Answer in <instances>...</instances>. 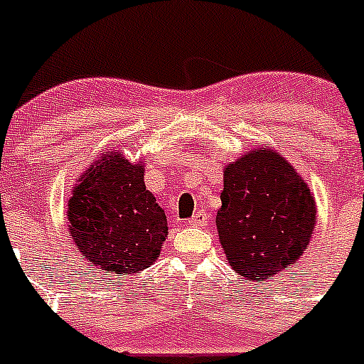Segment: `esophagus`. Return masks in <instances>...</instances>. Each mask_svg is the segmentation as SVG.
Instances as JSON below:
<instances>
[{
	"instance_id": "1",
	"label": "esophagus",
	"mask_w": 364,
	"mask_h": 364,
	"mask_svg": "<svg viewBox=\"0 0 364 364\" xmlns=\"http://www.w3.org/2000/svg\"><path fill=\"white\" fill-rule=\"evenodd\" d=\"M210 220L208 213L205 212V210H199V212H196L192 215V219H188V224L190 226H206Z\"/></svg>"
}]
</instances>
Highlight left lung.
I'll list each match as a JSON object with an SVG mask.
<instances>
[{
	"mask_svg": "<svg viewBox=\"0 0 364 364\" xmlns=\"http://www.w3.org/2000/svg\"><path fill=\"white\" fill-rule=\"evenodd\" d=\"M215 224L226 260L247 280H267L300 260L316 226L311 188L280 152L259 147L224 166Z\"/></svg>",
	"mask_w": 364,
	"mask_h": 364,
	"instance_id": "left-lung-1",
	"label": "left lung"
}]
</instances>
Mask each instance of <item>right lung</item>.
<instances>
[{
	"instance_id": "1",
	"label": "right lung",
	"mask_w": 364,
	"mask_h": 364,
	"mask_svg": "<svg viewBox=\"0 0 364 364\" xmlns=\"http://www.w3.org/2000/svg\"><path fill=\"white\" fill-rule=\"evenodd\" d=\"M144 176V161L109 151L87 166L71 190L68 230L95 269L122 277L158 260L168 226Z\"/></svg>"
}]
</instances>
